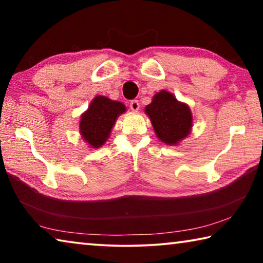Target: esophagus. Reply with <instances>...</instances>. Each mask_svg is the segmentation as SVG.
Listing matches in <instances>:
<instances>
[{
  "instance_id": "obj_1",
  "label": "esophagus",
  "mask_w": 263,
  "mask_h": 263,
  "mask_svg": "<svg viewBox=\"0 0 263 263\" xmlns=\"http://www.w3.org/2000/svg\"><path fill=\"white\" fill-rule=\"evenodd\" d=\"M130 108H131V110H132V111H135V112H137V111L139 110V108H140V103H139V101H137V100H133V101H131V103H130Z\"/></svg>"
}]
</instances>
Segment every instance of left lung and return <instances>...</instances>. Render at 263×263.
<instances>
[{
  "mask_svg": "<svg viewBox=\"0 0 263 263\" xmlns=\"http://www.w3.org/2000/svg\"><path fill=\"white\" fill-rule=\"evenodd\" d=\"M148 116L157 136L163 144L176 146L191 133L194 125L193 112L189 105L180 102L167 90H160L146 105Z\"/></svg>",
  "mask_w": 263,
  "mask_h": 263,
  "instance_id": "obj_1",
  "label": "left lung"
}]
</instances>
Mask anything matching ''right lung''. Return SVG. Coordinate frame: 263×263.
Segmentation results:
<instances>
[{
  "label": "right lung",
  "instance_id": "add662e5",
  "mask_svg": "<svg viewBox=\"0 0 263 263\" xmlns=\"http://www.w3.org/2000/svg\"><path fill=\"white\" fill-rule=\"evenodd\" d=\"M126 112L122 102L97 95L92 99L88 109L80 117V135L89 147L100 148L110 137L119 116Z\"/></svg>",
  "mask_w": 263,
  "mask_h": 263
}]
</instances>
